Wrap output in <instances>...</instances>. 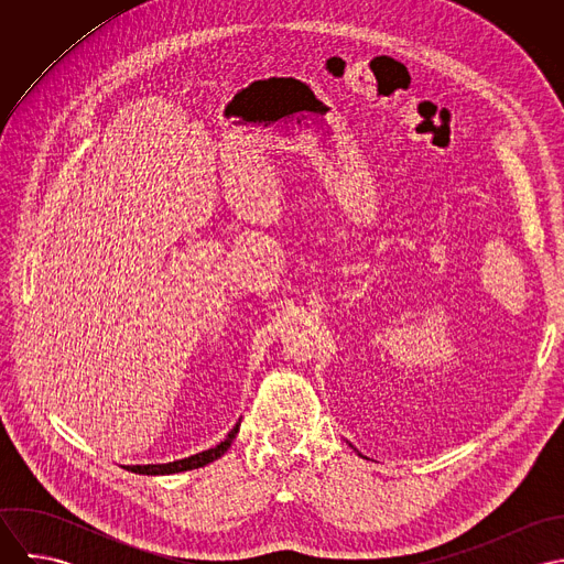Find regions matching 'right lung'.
I'll return each mask as SVG.
<instances>
[{
  "mask_svg": "<svg viewBox=\"0 0 564 564\" xmlns=\"http://www.w3.org/2000/svg\"><path fill=\"white\" fill-rule=\"evenodd\" d=\"M239 427H241V421L228 432V436L219 445H215V447H210L206 452H199L195 456H188V458H182V460H173V463H166V465H126L123 469H128L132 474H141V476H173V474H182V471L206 467V465L215 463L217 458H221L230 449L232 441L239 434Z\"/></svg>",
  "mask_w": 564,
  "mask_h": 564,
  "instance_id": "obj_1",
  "label": "right lung"
}]
</instances>
